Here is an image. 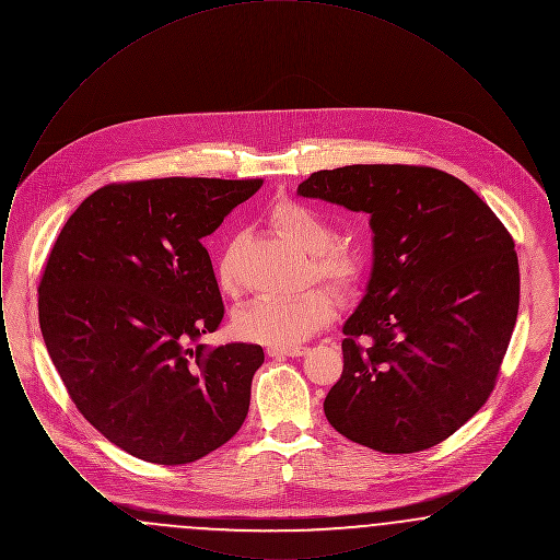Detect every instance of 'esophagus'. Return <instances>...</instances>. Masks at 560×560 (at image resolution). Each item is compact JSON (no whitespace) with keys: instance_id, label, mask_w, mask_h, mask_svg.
Wrapping results in <instances>:
<instances>
[{"instance_id":"obj_1","label":"esophagus","mask_w":560,"mask_h":560,"mask_svg":"<svg viewBox=\"0 0 560 560\" xmlns=\"http://www.w3.org/2000/svg\"><path fill=\"white\" fill-rule=\"evenodd\" d=\"M306 352H308V348L306 347H270L267 350L268 357H302V354H306Z\"/></svg>"}]
</instances>
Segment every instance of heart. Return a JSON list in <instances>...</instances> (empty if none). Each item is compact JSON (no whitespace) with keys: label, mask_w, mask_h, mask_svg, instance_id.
<instances>
[{"label":"heart","mask_w":560,"mask_h":560,"mask_svg":"<svg viewBox=\"0 0 560 560\" xmlns=\"http://www.w3.org/2000/svg\"><path fill=\"white\" fill-rule=\"evenodd\" d=\"M270 226L311 254L306 283L319 281L340 302L357 300L370 279L365 254L352 245L334 243L336 229L323 213L292 199H277L268 208ZM243 235L226 241L215 258V285L224 295L241 292ZM334 298L311 288L295 298H256L233 317V331L245 342L292 348L320 331L334 317Z\"/></svg>","instance_id":"heart-1"}]
</instances>
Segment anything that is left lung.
I'll return each instance as SVG.
<instances>
[{
	"label": "left lung",
	"mask_w": 560,
	"mask_h": 560,
	"mask_svg": "<svg viewBox=\"0 0 560 560\" xmlns=\"http://www.w3.org/2000/svg\"><path fill=\"white\" fill-rule=\"evenodd\" d=\"M298 192L372 215V281L345 325L329 424L375 452L439 445L495 388L521 298L512 235L472 188L428 165L320 170Z\"/></svg>",
	"instance_id": "1"
}]
</instances>
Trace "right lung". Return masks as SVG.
<instances>
[{"label":"right lung","mask_w":560,"mask_h":560,"mask_svg":"<svg viewBox=\"0 0 560 560\" xmlns=\"http://www.w3.org/2000/svg\"><path fill=\"white\" fill-rule=\"evenodd\" d=\"M262 178H153L92 192L39 281V327L81 416L138 459L176 466L240 430L258 345H199L224 317L201 240Z\"/></svg>","instance_id":"add662e5"}]
</instances>
